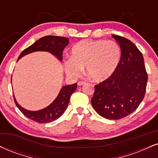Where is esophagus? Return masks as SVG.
I'll list each match as a JSON object with an SVG mask.
<instances>
[{
    "instance_id": "esophagus-1",
    "label": "esophagus",
    "mask_w": 158,
    "mask_h": 158,
    "mask_svg": "<svg viewBox=\"0 0 158 158\" xmlns=\"http://www.w3.org/2000/svg\"><path fill=\"white\" fill-rule=\"evenodd\" d=\"M85 84V82L83 81H79V82H78V85H79V86H81V85H83Z\"/></svg>"
}]
</instances>
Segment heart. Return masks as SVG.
I'll use <instances>...</instances> for the list:
<instances>
[{
    "mask_svg": "<svg viewBox=\"0 0 158 158\" xmlns=\"http://www.w3.org/2000/svg\"><path fill=\"white\" fill-rule=\"evenodd\" d=\"M121 51L113 40H85L75 44L71 51V59L65 60L64 67L70 77H80L84 68L95 81L109 79L120 63Z\"/></svg>",
    "mask_w": 158,
    "mask_h": 158,
    "instance_id": "heart-1",
    "label": "heart"
}]
</instances>
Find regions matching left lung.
I'll return each instance as SVG.
<instances>
[{"mask_svg": "<svg viewBox=\"0 0 158 158\" xmlns=\"http://www.w3.org/2000/svg\"><path fill=\"white\" fill-rule=\"evenodd\" d=\"M121 50L120 63L109 79L95 85L91 99L101 116L118 120L135 110L145 96L148 75L143 55L130 40L113 35Z\"/></svg>", "mask_w": 158, "mask_h": 158, "instance_id": "obj_1", "label": "left lung"}]
</instances>
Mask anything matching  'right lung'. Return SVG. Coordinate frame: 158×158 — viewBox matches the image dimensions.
<instances>
[{
  "label": "right lung",
  "mask_w": 158,
  "mask_h": 158,
  "mask_svg": "<svg viewBox=\"0 0 158 158\" xmlns=\"http://www.w3.org/2000/svg\"><path fill=\"white\" fill-rule=\"evenodd\" d=\"M68 43H69V39L66 37L53 35L45 36L39 39L34 44L23 51L18 56V60L25 55L37 51H49L51 54L55 55L59 60H62V51ZM77 83L62 87L56 99L47 107L38 111H29L24 109L19 105L15 98L14 101L16 106L21 111V113L31 120L40 123L51 122L56 120L64 113L68 107L70 98L72 94L77 90Z\"/></svg>",
  "instance_id": "right-lung-1"
}]
</instances>
